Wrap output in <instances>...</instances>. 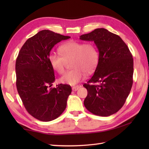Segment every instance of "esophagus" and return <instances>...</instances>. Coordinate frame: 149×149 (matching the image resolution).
Returning <instances> with one entry per match:
<instances>
[{
  "label": "esophagus",
  "mask_w": 149,
  "mask_h": 149,
  "mask_svg": "<svg viewBox=\"0 0 149 149\" xmlns=\"http://www.w3.org/2000/svg\"><path fill=\"white\" fill-rule=\"evenodd\" d=\"M80 87H81V86H73V87H72V90L74 91H77Z\"/></svg>",
  "instance_id": "34e87169"
}]
</instances>
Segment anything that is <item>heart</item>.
Instances as JSON below:
<instances>
[{
  "mask_svg": "<svg viewBox=\"0 0 149 149\" xmlns=\"http://www.w3.org/2000/svg\"><path fill=\"white\" fill-rule=\"evenodd\" d=\"M61 56L52 52L49 56L51 67L59 74L65 70L66 61L71 60V67L60 79L62 83L74 85L83 80L86 72L91 73L95 68L99 61V53L93 43H83L75 41H69L60 46Z\"/></svg>",
  "mask_w": 149,
  "mask_h": 149,
  "instance_id": "1",
  "label": "heart"
}]
</instances>
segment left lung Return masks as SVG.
I'll use <instances>...</instances> for the list:
<instances>
[{"mask_svg":"<svg viewBox=\"0 0 149 149\" xmlns=\"http://www.w3.org/2000/svg\"><path fill=\"white\" fill-rule=\"evenodd\" d=\"M80 40L93 42L99 53L94 74L83 85L88 90L84 105L94 115H111L122 108L131 91L132 56L121 38L104 28L83 34Z\"/></svg>","mask_w":149,"mask_h":149,"instance_id":"left-lung-1","label":"left lung"}]
</instances>
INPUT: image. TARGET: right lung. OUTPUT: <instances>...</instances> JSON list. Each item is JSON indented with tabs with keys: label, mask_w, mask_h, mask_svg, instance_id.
<instances>
[{
	"label": "right lung",
	"mask_w": 149,
	"mask_h": 149,
	"mask_svg": "<svg viewBox=\"0 0 149 149\" xmlns=\"http://www.w3.org/2000/svg\"><path fill=\"white\" fill-rule=\"evenodd\" d=\"M70 38L42 30L25 42L17 58L18 93L27 112L40 121H52L61 115L72 92L68 84H60L50 88L55 76L49 61L54 46Z\"/></svg>",
	"instance_id": "1"
}]
</instances>
